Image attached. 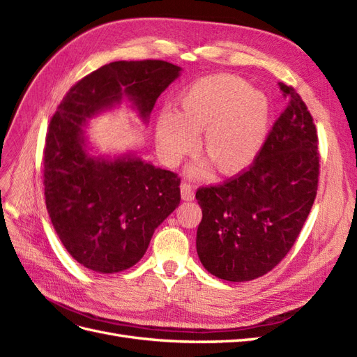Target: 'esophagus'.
<instances>
[{"label":"esophagus","mask_w":357,"mask_h":357,"mask_svg":"<svg viewBox=\"0 0 357 357\" xmlns=\"http://www.w3.org/2000/svg\"><path fill=\"white\" fill-rule=\"evenodd\" d=\"M180 192H181V199L183 201H193V198H195V193H193L192 186L188 185V183H181Z\"/></svg>","instance_id":"obj_1"}]
</instances>
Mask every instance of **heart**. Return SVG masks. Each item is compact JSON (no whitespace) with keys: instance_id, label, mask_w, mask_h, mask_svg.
I'll return each instance as SVG.
<instances>
[{"instance_id":"b5f03b06","label":"heart","mask_w":357,"mask_h":357,"mask_svg":"<svg viewBox=\"0 0 357 357\" xmlns=\"http://www.w3.org/2000/svg\"><path fill=\"white\" fill-rule=\"evenodd\" d=\"M269 125L264 92L234 75H211L189 86L177 114L160 113L156 144L162 158L176 165L197 144L205 159L189 167L193 177L208 176L213 167L225 177L240 174L261 155Z\"/></svg>"}]
</instances>
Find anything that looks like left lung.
I'll return each instance as SVG.
<instances>
[{"mask_svg":"<svg viewBox=\"0 0 357 357\" xmlns=\"http://www.w3.org/2000/svg\"><path fill=\"white\" fill-rule=\"evenodd\" d=\"M280 89L289 104L261 155L238 176L197 190L202 210L198 257L226 282H250L282 262L317 193L316 126L294 88L280 83Z\"/></svg>","mask_w":357,"mask_h":357,"instance_id":"left-lung-1","label":"left lung"}]
</instances>
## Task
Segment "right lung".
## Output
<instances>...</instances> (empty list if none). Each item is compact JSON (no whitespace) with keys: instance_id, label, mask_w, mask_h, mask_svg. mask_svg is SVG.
Here are the masks:
<instances>
[{"instance_id":"right-lung-1","label":"right lung","mask_w":357,"mask_h":357,"mask_svg":"<svg viewBox=\"0 0 357 357\" xmlns=\"http://www.w3.org/2000/svg\"><path fill=\"white\" fill-rule=\"evenodd\" d=\"M181 68L165 61H117L75 83L52 117L45 197L61 243L80 265L114 274L142 259L153 232L180 204V178L134 150L98 153L86 134L93 117L128 101L147 126L159 95Z\"/></svg>"}]
</instances>
